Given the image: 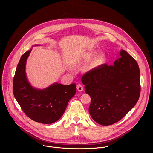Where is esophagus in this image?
Returning <instances> with one entry per match:
<instances>
[{"instance_id": "esophagus-1", "label": "esophagus", "mask_w": 153, "mask_h": 153, "mask_svg": "<svg viewBox=\"0 0 153 153\" xmlns=\"http://www.w3.org/2000/svg\"><path fill=\"white\" fill-rule=\"evenodd\" d=\"M77 91H80V92H81V91H82L83 90V86L82 85H77Z\"/></svg>"}]
</instances>
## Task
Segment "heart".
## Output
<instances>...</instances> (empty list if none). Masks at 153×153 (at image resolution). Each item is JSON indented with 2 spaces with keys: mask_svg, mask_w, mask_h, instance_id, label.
Instances as JSON below:
<instances>
[{
  "mask_svg": "<svg viewBox=\"0 0 153 153\" xmlns=\"http://www.w3.org/2000/svg\"><path fill=\"white\" fill-rule=\"evenodd\" d=\"M97 54H98L97 52L93 51V52H92L91 53V56L94 57V56H97ZM105 55L104 54H100L98 57V58H97V59L96 60V63H98V64H102V63H103L105 62Z\"/></svg>",
  "mask_w": 153,
  "mask_h": 153,
  "instance_id": "1",
  "label": "heart"
}]
</instances>
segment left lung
<instances>
[{
    "instance_id": "8db88e82",
    "label": "left lung",
    "mask_w": 153,
    "mask_h": 153,
    "mask_svg": "<svg viewBox=\"0 0 153 153\" xmlns=\"http://www.w3.org/2000/svg\"><path fill=\"white\" fill-rule=\"evenodd\" d=\"M85 93L91 97L89 113L102 125L121 120L137 102L140 93L139 65L121 50L113 65H102L82 77Z\"/></svg>"
}]
</instances>
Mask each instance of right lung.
<instances>
[{"instance_id": "right-lung-1", "label": "right lung", "mask_w": 153, "mask_h": 153, "mask_svg": "<svg viewBox=\"0 0 153 153\" xmlns=\"http://www.w3.org/2000/svg\"><path fill=\"white\" fill-rule=\"evenodd\" d=\"M31 50H28L20 57L13 79V94L28 117L41 123H52L62 117L69 100L75 95L76 84L64 85L56 82L42 90L33 87L25 72Z\"/></svg>"}]
</instances>
